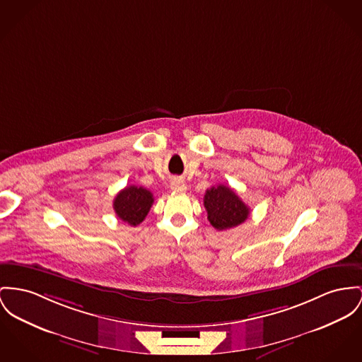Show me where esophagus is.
<instances>
[{
	"label": "esophagus",
	"mask_w": 362,
	"mask_h": 362,
	"mask_svg": "<svg viewBox=\"0 0 362 362\" xmlns=\"http://www.w3.org/2000/svg\"><path fill=\"white\" fill-rule=\"evenodd\" d=\"M170 188H171V191H174V192H185V191H187V184L184 182L182 178H174V180L170 182Z\"/></svg>",
	"instance_id": "esophagus-1"
}]
</instances>
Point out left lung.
Returning <instances> with one entry per match:
<instances>
[{
	"label": "left lung",
	"instance_id": "1",
	"mask_svg": "<svg viewBox=\"0 0 362 362\" xmlns=\"http://www.w3.org/2000/svg\"><path fill=\"white\" fill-rule=\"evenodd\" d=\"M203 202L207 218L217 230L239 226L250 216L248 206L226 185H217L207 189Z\"/></svg>",
	"mask_w": 362,
	"mask_h": 362
}]
</instances>
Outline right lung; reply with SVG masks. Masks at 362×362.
Instances as JSON below:
<instances>
[{
    "label": "right lung",
    "instance_id": "right-lung-1",
    "mask_svg": "<svg viewBox=\"0 0 362 362\" xmlns=\"http://www.w3.org/2000/svg\"><path fill=\"white\" fill-rule=\"evenodd\" d=\"M153 203V194L143 187L130 185L114 199V210L123 222L137 226L144 221Z\"/></svg>",
    "mask_w": 362,
    "mask_h": 362
}]
</instances>
